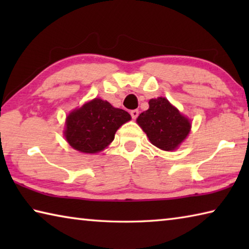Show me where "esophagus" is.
<instances>
[{
	"label": "esophagus",
	"mask_w": 249,
	"mask_h": 249,
	"mask_svg": "<svg viewBox=\"0 0 249 249\" xmlns=\"http://www.w3.org/2000/svg\"><path fill=\"white\" fill-rule=\"evenodd\" d=\"M138 114H140V112H138V109H133V111H130V115H132V119H133V120H136Z\"/></svg>",
	"instance_id": "1"
}]
</instances>
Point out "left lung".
Returning a JSON list of instances; mask_svg holds the SVG:
<instances>
[{"label": "left lung", "mask_w": 249, "mask_h": 249, "mask_svg": "<svg viewBox=\"0 0 249 249\" xmlns=\"http://www.w3.org/2000/svg\"><path fill=\"white\" fill-rule=\"evenodd\" d=\"M137 124L151 144L167 151L178 148L191 129L190 121L165 98L151 99L149 108L137 117Z\"/></svg>", "instance_id": "left-lung-1"}]
</instances>
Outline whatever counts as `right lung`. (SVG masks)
Masks as SVG:
<instances>
[{"mask_svg": "<svg viewBox=\"0 0 249 249\" xmlns=\"http://www.w3.org/2000/svg\"><path fill=\"white\" fill-rule=\"evenodd\" d=\"M130 119L124 109L95 98L67 116L65 137L75 150L100 153L114 140L116 130Z\"/></svg>", "mask_w": 249, "mask_h": 249, "instance_id": "add662e5", "label": "right lung"}]
</instances>
